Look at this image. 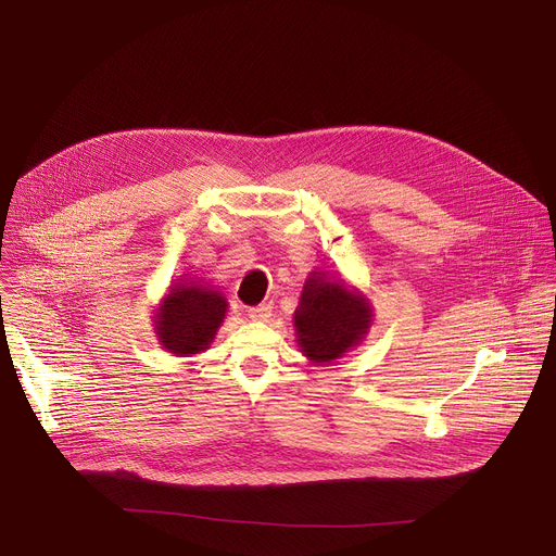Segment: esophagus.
Wrapping results in <instances>:
<instances>
[{
  "label": "esophagus",
  "mask_w": 556,
  "mask_h": 556,
  "mask_svg": "<svg viewBox=\"0 0 556 556\" xmlns=\"http://www.w3.org/2000/svg\"><path fill=\"white\" fill-rule=\"evenodd\" d=\"M249 316L253 321H268V316L273 312V303H260V305H253L247 309Z\"/></svg>",
  "instance_id": "obj_1"
}]
</instances>
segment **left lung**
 Segmentation results:
<instances>
[{
	"mask_svg": "<svg viewBox=\"0 0 556 556\" xmlns=\"http://www.w3.org/2000/svg\"><path fill=\"white\" fill-rule=\"evenodd\" d=\"M371 305L345 281L309 273L294 309L296 343L312 363L326 365L356 348L371 328Z\"/></svg>",
	"mask_w": 556,
	"mask_h": 556,
	"instance_id": "1",
	"label": "left lung"
}]
</instances>
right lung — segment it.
<instances>
[{
  "label": "right lung",
  "mask_w": 556,
  "mask_h": 556,
  "mask_svg": "<svg viewBox=\"0 0 556 556\" xmlns=\"http://www.w3.org/2000/svg\"><path fill=\"white\" fill-rule=\"evenodd\" d=\"M226 296L202 281L180 279L155 307L153 328L161 345L174 356L208 350L226 316Z\"/></svg>",
  "instance_id": "obj_1"
}]
</instances>
